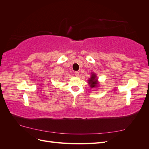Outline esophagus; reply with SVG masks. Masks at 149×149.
Wrapping results in <instances>:
<instances>
[{
  "instance_id": "1",
  "label": "esophagus",
  "mask_w": 149,
  "mask_h": 149,
  "mask_svg": "<svg viewBox=\"0 0 149 149\" xmlns=\"http://www.w3.org/2000/svg\"><path fill=\"white\" fill-rule=\"evenodd\" d=\"M79 73L78 71H75L74 72V74H75V76H76V77H78V76H79Z\"/></svg>"
}]
</instances>
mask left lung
I'll return each instance as SVG.
<instances>
[{
    "label": "left lung",
    "instance_id": "obj_1",
    "mask_svg": "<svg viewBox=\"0 0 149 149\" xmlns=\"http://www.w3.org/2000/svg\"><path fill=\"white\" fill-rule=\"evenodd\" d=\"M91 77L88 79V84L91 88H96L98 87L99 83L98 78L97 77V75L96 73H94V72H92L91 73Z\"/></svg>",
    "mask_w": 149,
    "mask_h": 149
}]
</instances>
